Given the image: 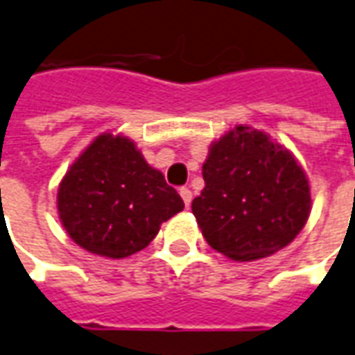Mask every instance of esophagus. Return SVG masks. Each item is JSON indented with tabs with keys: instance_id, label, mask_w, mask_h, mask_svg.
I'll return each instance as SVG.
<instances>
[{
	"instance_id": "1",
	"label": "esophagus",
	"mask_w": 355,
	"mask_h": 355,
	"mask_svg": "<svg viewBox=\"0 0 355 355\" xmlns=\"http://www.w3.org/2000/svg\"><path fill=\"white\" fill-rule=\"evenodd\" d=\"M180 195H182V198H183V202H185V206L189 208L191 200H193V193H191V191L187 189V187H182V189H180Z\"/></svg>"
}]
</instances>
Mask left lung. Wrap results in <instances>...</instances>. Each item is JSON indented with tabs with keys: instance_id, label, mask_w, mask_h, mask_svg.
Segmentation results:
<instances>
[{
	"instance_id": "1",
	"label": "left lung",
	"mask_w": 355,
	"mask_h": 355,
	"mask_svg": "<svg viewBox=\"0 0 355 355\" xmlns=\"http://www.w3.org/2000/svg\"><path fill=\"white\" fill-rule=\"evenodd\" d=\"M193 214L206 243L250 262L285 248L310 216L306 173L270 135L237 125L210 147Z\"/></svg>"
}]
</instances>
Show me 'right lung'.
Here are the masks:
<instances>
[{"instance_id":"right-lung-1","label":"right lung","mask_w":355,"mask_h":355,"mask_svg":"<svg viewBox=\"0 0 355 355\" xmlns=\"http://www.w3.org/2000/svg\"><path fill=\"white\" fill-rule=\"evenodd\" d=\"M70 239L87 252L125 258L157 237L183 200L133 141L103 133L70 166L57 195Z\"/></svg>"}]
</instances>
